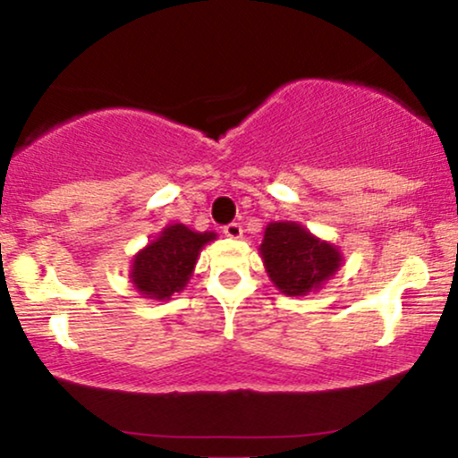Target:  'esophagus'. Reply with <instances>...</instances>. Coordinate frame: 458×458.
Masks as SVG:
<instances>
[{"label":"esophagus","instance_id":"34e87169","mask_svg":"<svg viewBox=\"0 0 458 458\" xmlns=\"http://www.w3.org/2000/svg\"><path fill=\"white\" fill-rule=\"evenodd\" d=\"M224 234L228 236V239H241V236H243V228H241V224L233 222V224L224 225Z\"/></svg>","mask_w":458,"mask_h":458}]
</instances>
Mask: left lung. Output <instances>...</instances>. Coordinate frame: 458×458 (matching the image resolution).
I'll return each instance as SVG.
<instances>
[{"label":"left lung","mask_w":458,"mask_h":458,"mask_svg":"<svg viewBox=\"0 0 458 458\" xmlns=\"http://www.w3.org/2000/svg\"><path fill=\"white\" fill-rule=\"evenodd\" d=\"M259 251L273 286L288 297L317 293L343 267L338 247L297 222L267 224Z\"/></svg>","instance_id":"8db88e82"}]
</instances>
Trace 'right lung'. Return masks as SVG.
Instances as JSON below:
<instances>
[{
  "mask_svg": "<svg viewBox=\"0 0 458 458\" xmlns=\"http://www.w3.org/2000/svg\"><path fill=\"white\" fill-rule=\"evenodd\" d=\"M217 239L215 233H196L185 224H170L131 260L129 280L140 295L170 301L193 276L199 251Z\"/></svg>",
  "mask_w": 458,
  "mask_h": 458,
  "instance_id": "obj_1",
  "label": "right lung"
}]
</instances>
